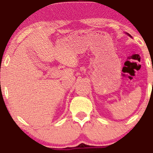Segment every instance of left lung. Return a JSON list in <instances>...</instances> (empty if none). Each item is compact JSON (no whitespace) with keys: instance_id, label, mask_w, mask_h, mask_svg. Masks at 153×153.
<instances>
[{"instance_id":"obj_1","label":"left lung","mask_w":153,"mask_h":153,"mask_svg":"<svg viewBox=\"0 0 153 153\" xmlns=\"http://www.w3.org/2000/svg\"><path fill=\"white\" fill-rule=\"evenodd\" d=\"M129 36H130V35H129Z\"/></svg>"}]
</instances>
